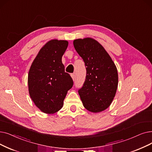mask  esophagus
<instances>
[{
  "label": "esophagus",
  "instance_id": "esophagus-1",
  "mask_svg": "<svg viewBox=\"0 0 152 152\" xmlns=\"http://www.w3.org/2000/svg\"><path fill=\"white\" fill-rule=\"evenodd\" d=\"M71 77H72V80L75 81V74H71Z\"/></svg>",
  "mask_w": 152,
  "mask_h": 152
}]
</instances>
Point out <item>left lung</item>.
Instances as JSON below:
<instances>
[{
	"instance_id": "1",
	"label": "left lung",
	"mask_w": 152,
	"mask_h": 152,
	"mask_svg": "<svg viewBox=\"0 0 152 152\" xmlns=\"http://www.w3.org/2000/svg\"><path fill=\"white\" fill-rule=\"evenodd\" d=\"M74 47L86 66L83 86L79 89L84 107L93 113L107 109L118 86L116 66L104 48L92 38L73 41Z\"/></svg>"
}]
</instances>
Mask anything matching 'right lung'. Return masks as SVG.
<instances>
[{"instance_id":"right-lung-1","label":"right lung","mask_w":152,"mask_h":152,"mask_svg":"<svg viewBox=\"0 0 152 152\" xmlns=\"http://www.w3.org/2000/svg\"><path fill=\"white\" fill-rule=\"evenodd\" d=\"M68 46L66 40H50L39 51L29 69L30 96L45 114H54L62 108L68 91L73 85L62 63V56Z\"/></svg>"}]
</instances>
